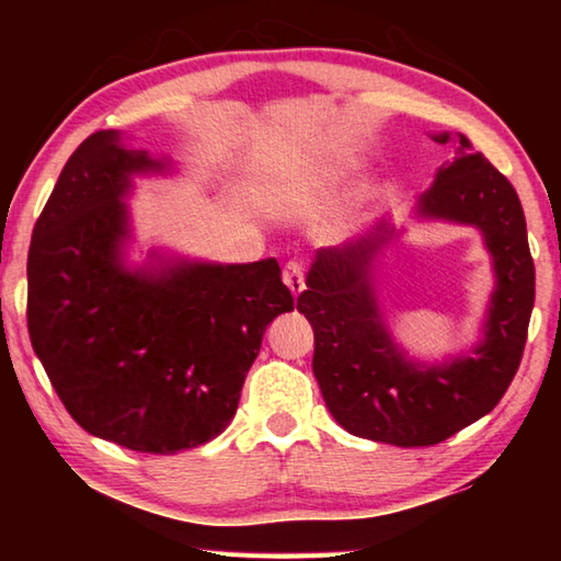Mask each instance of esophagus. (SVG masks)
Segmentation results:
<instances>
[{
    "instance_id": "obj_1",
    "label": "esophagus",
    "mask_w": 561,
    "mask_h": 561,
    "mask_svg": "<svg viewBox=\"0 0 561 561\" xmlns=\"http://www.w3.org/2000/svg\"><path fill=\"white\" fill-rule=\"evenodd\" d=\"M284 284H287L294 297H299L304 291V267L299 262H287V267H284Z\"/></svg>"
}]
</instances>
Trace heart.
Returning <instances> with one entry per match:
<instances>
[{
  "mask_svg": "<svg viewBox=\"0 0 561 561\" xmlns=\"http://www.w3.org/2000/svg\"><path fill=\"white\" fill-rule=\"evenodd\" d=\"M351 165L346 160H334V163L319 165V168H297L287 170L277 178H272L267 183V195L270 201L279 205H294L304 207L314 201L319 190L339 183L341 178L346 175Z\"/></svg>",
  "mask_w": 561,
  "mask_h": 561,
  "instance_id": "obj_1",
  "label": "heart"
}]
</instances>
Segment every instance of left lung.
<instances>
[{
  "mask_svg": "<svg viewBox=\"0 0 561 561\" xmlns=\"http://www.w3.org/2000/svg\"><path fill=\"white\" fill-rule=\"evenodd\" d=\"M450 144L453 133H433ZM450 163L417 197L415 220L474 227L492 260L482 336L445 360H415L396 344L378 301L376 267L398 240L391 220L344 247L319 250L297 309L314 329V376L334 421L358 438L421 448L480 421L515 378L535 307V262L527 222L510 180L458 133Z\"/></svg>",
  "mask_w": 561,
  "mask_h": 561,
  "instance_id": "1",
  "label": "left lung"
}]
</instances>
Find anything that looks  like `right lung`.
<instances>
[{
  "instance_id": "right-lung-1",
  "label": "right lung",
  "mask_w": 561,
  "mask_h": 561,
  "mask_svg": "<svg viewBox=\"0 0 561 561\" xmlns=\"http://www.w3.org/2000/svg\"><path fill=\"white\" fill-rule=\"evenodd\" d=\"M173 160L96 130L34 225L26 321L66 411L96 438L178 453L220 435L274 317L294 309L279 262L220 264L150 250L128 264L133 178Z\"/></svg>"
}]
</instances>
